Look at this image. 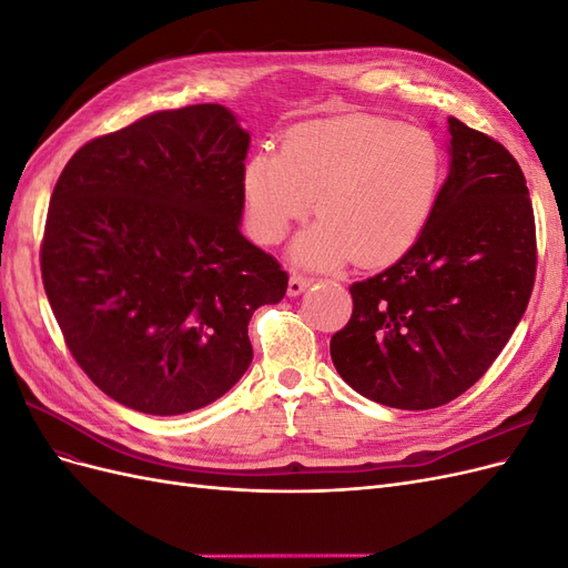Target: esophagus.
<instances>
[{
	"instance_id": "34e87169",
	"label": "esophagus",
	"mask_w": 568,
	"mask_h": 568,
	"mask_svg": "<svg viewBox=\"0 0 568 568\" xmlns=\"http://www.w3.org/2000/svg\"><path fill=\"white\" fill-rule=\"evenodd\" d=\"M313 284V280H307V277H303V274H291V280H288V296H301L303 291Z\"/></svg>"
}]
</instances>
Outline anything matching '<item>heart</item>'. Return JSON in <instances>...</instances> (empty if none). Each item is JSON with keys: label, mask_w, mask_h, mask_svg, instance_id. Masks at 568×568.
<instances>
[{"label": "heart", "mask_w": 568, "mask_h": 568, "mask_svg": "<svg viewBox=\"0 0 568 568\" xmlns=\"http://www.w3.org/2000/svg\"><path fill=\"white\" fill-rule=\"evenodd\" d=\"M445 180L436 136L384 115H336L288 128L280 153L257 151L242 170L246 222L277 244L317 199L315 225L291 246L305 267L388 265L426 230Z\"/></svg>", "instance_id": "b5f03b06"}]
</instances>
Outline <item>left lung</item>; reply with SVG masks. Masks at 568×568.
I'll return each mask as SVG.
<instances>
[{"instance_id": "1", "label": "left lung", "mask_w": 568, "mask_h": 568, "mask_svg": "<svg viewBox=\"0 0 568 568\" xmlns=\"http://www.w3.org/2000/svg\"><path fill=\"white\" fill-rule=\"evenodd\" d=\"M450 168L426 230L398 263L351 286L332 336L353 390L398 409L455 400L488 372L521 322L536 280V220L511 153L448 120Z\"/></svg>"}]
</instances>
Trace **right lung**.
<instances>
[{
    "label": "right lung",
    "mask_w": 568,
    "mask_h": 568,
    "mask_svg": "<svg viewBox=\"0 0 568 568\" xmlns=\"http://www.w3.org/2000/svg\"><path fill=\"white\" fill-rule=\"evenodd\" d=\"M251 134L220 104L151 113L75 151L49 201L42 282L84 374L144 415L225 395L251 315L288 277L242 234Z\"/></svg>",
    "instance_id": "right-lung-1"
}]
</instances>
